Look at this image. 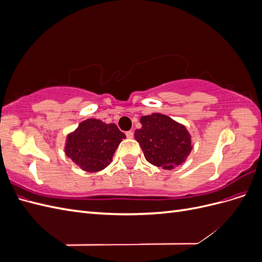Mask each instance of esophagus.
Masks as SVG:
<instances>
[{
  "label": "esophagus",
  "mask_w": 262,
  "mask_h": 262,
  "mask_svg": "<svg viewBox=\"0 0 262 262\" xmlns=\"http://www.w3.org/2000/svg\"><path fill=\"white\" fill-rule=\"evenodd\" d=\"M125 136L128 139H132L133 136H134V133H133V131H128V132H125Z\"/></svg>",
  "instance_id": "1"
}]
</instances>
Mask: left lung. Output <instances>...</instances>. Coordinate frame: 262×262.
Here are the masks:
<instances>
[{
	"instance_id": "8db88e82",
	"label": "left lung",
	"mask_w": 262,
	"mask_h": 262,
	"mask_svg": "<svg viewBox=\"0 0 262 262\" xmlns=\"http://www.w3.org/2000/svg\"><path fill=\"white\" fill-rule=\"evenodd\" d=\"M142 128L136 130L146 161L157 167L172 169L182 164L192 149L190 134L182 124L171 118L153 114L140 119Z\"/></svg>"
}]
</instances>
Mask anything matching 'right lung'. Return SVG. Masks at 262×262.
<instances>
[{"mask_svg": "<svg viewBox=\"0 0 262 262\" xmlns=\"http://www.w3.org/2000/svg\"><path fill=\"white\" fill-rule=\"evenodd\" d=\"M125 134L115 123L87 119L68 137L66 153L83 170L95 172L106 168Z\"/></svg>", "mask_w": 262, "mask_h": 262, "instance_id": "obj_1", "label": "right lung"}]
</instances>
